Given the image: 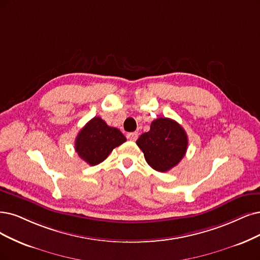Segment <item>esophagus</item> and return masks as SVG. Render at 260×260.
Masks as SVG:
<instances>
[{
	"mask_svg": "<svg viewBox=\"0 0 260 260\" xmlns=\"http://www.w3.org/2000/svg\"><path fill=\"white\" fill-rule=\"evenodd\" d=\"M127 139L132 140V141H136L138 138V133L137 132H133V133H128L126 135Z\"/></svg>",
	"mask_w": 260,
	"mask_h": 260,
	"instance_id": "34e87169",
	"label": "esophagus"
}]
</instances>
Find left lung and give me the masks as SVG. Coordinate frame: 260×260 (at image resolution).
I'll return each instance as SVG.
<instances>
[{
  "instance_id": "8db88e82",
  "label": "left lung",
  "mask_w": 260,
  "mask_h": 260,
  "mask_svg": "<svg viewBox=\"0 0 260 260\" xmlns=\"http://www.w3.org/2000/svg\"><path fill=\"white\" fill-rule=\"evenodd\" d=\"M136 143L153 169L166 172L184 157L188 139L178 122L158 118L151 123L150 131L143 133Z\"/></svg>"
}]
</instances>
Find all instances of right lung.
I'll list each match as a JSON object with an SVG mask.
<instances>
[{"label":"right lung","mask_w":260,"mask_h":260,"mask_svg":"<svg viewBox=\"0 0 260 260\" xmlns=\"http://www.w3.org/2000/svg\"><path fill=\"white\" fill-rule=\"evenodd\" d=\"M125 141L126 138L118 128L109 126L102 118L95 117L78 133L75 150L84 161L95 166L104 161L115 147Z\"/></svg>","instance_id":"obj_1"}]
</instances>
